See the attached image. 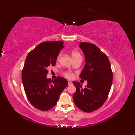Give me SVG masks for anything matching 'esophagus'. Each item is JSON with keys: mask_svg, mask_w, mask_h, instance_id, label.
Returning <instances> with one entry per match:
<instances>
[{"mask_svg": "<svg viewBox=\"0 0 135 135\" xmlns=\"http://www.w3.org/2000/svg\"><path fill=\"white\" fill-rule=\"evenodd\" d=\"M72 84H73V83L71 82V81H69V82H68V85H71Z\"/></svg>", "mask_w": 135, "mask_h": 135, "instance_id": "1", "label": "esophagus"}]
</instances>
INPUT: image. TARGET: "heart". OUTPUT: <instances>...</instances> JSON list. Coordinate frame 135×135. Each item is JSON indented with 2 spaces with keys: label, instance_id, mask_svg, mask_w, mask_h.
<instances>
[{
  "label": "heart",
  "instance_id": "b5f03b06",
  "mask_svg": "<svg viewBox=\"0 0 135 135\" xmlns=\"http://www.w3.org/2000/svg\"><path fill=\"white\" fill-rule=\"evenodd\" d=\"M61 53H60V54L57 56V60H59L60 57H61ZM71 56H72V58L73 59H74L78 57H80L81 56L78 52H77L76 51H73L71 52ZM64 75L65 77H66V78H69V79H71V78H73V76H74V75H73V73L70 71L65 72V73H64Z\"/></svg>",
  "mask_w": 135,
  "mask_h": 135
}]
</instances>
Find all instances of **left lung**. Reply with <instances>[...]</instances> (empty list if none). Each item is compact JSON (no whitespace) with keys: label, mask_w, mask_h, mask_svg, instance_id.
<instances>
[{"label":"left lung","mask_w":135,"mask_h":135,"mask_svg":"<svg viewBox=\"0 0 135 135\" xmlns=\"http://www.w3.org/2000/svg\"><path fill=\"white\" fill-rule=\"evenodd\" d=\"M85 64L79 76L87 80L86 87L83 88L78 81H73L76 91L73 100L82 111L90 113L99 109L107 100L112 84L113 71L108 56L96 45L81 42Z\"/></svg>","instance_id":"1"}]
</instances>
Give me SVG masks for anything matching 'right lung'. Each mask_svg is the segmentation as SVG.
Wrapping results in <instances>:
<instances>
[{
	"mask_svg": "<svg viewBox=\"0 0 135 135\" xmlns=\"http://www.w3.org/2000/svg\"><path fill=\"white\" fill-rule=\"evenodd\" d=\"M63 42H44L26 56L22 71V81L26 97L31 104L42 111L54 107L60 94L68 85V80L57 76L47 79L48 69L54 66L57 56L64 48Z\"/></svg>",
	"mask_w": 135,
	"mask_h": 135,
	"instance_id": "1",
	"label": "right lung"
}]
</instances>
